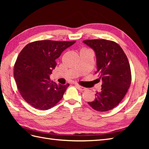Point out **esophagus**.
I'll return each instance as SVG.
<instances>
[{
    "mask_svg": "<svg viewBox=\"0 0 149 149\" xmlns=\"http://www.w3.org/2000/svg\"><path fill=\"white\" fill-rule=\"evenodd\" d=\"M76 86L77 88V89L79 90H80V91H85V90H86V89H87V88L83 87L81 86H79V85H78V84H76Z\"/></svg>",
    "mask_w": 149,
    "mask_h": 149,
    "instance_id": "34e87169",
    "label": "esophagus"
}]
</instances>
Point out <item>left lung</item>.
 <instances>
[{
	"label": "left lung",
	"instance_id": "left-lung-1",
	"mask_svg": "<svg viewBox=\"0 0 149 149\" xmlns=\"http://www.w3.org/2000/svg\"><path fill=\"white\" fill-rule=\"evenodd\" d=\"M83 43L92 49L96 56L97 72L102 80V88L88 104L98 111L113 109L125 97L131 83L128 59L116 43L106 40H88Z\"/></svg>",
	"mask_w": 149,
	"mask_h": 149
}]
</instances>
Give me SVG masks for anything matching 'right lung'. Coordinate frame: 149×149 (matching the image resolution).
<instances>
[{"mask_svg": "<svg viewBox=\"0 0 149 149\" xmlns=\"http://www.w3.org/2000/svg\"><path fill=\"white\" fill-rule=\"evenodd\" d=\"M75 43L51 40L30 43L18 54L14 67V77L22 98L33 107L47 110L61 100L69 86L50 80L63 51Z\"/></svg>", "mask_w": 149, "mask_h": 149, "instance_id": "add662e5", "label": "right lung"}]
</instances>
